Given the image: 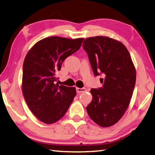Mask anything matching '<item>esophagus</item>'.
I'll return each mask as SVG.
<instances>
[{
  "mask_svg": "<svg viewBox=\"0 0 155 155\" xmlns=\"http://www.w3.org/2000/svg\"><path fill=\"white\" fill-rule=\"evenodd\" d=\"M76 90H77V92L78 93H84V92L86 91V88H76Z\"/></svg>",
  "mask_w": 155,
  "mask_h": 155,
  "instance_id": "1",
  "label": "esophagus"
}]
</instances>
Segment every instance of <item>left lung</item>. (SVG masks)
<instances>
[{"label":"left lung","mask_w":155,"mask_h":155,"mask_svg":"<svg viewBox=\"0 0 155 155\" xmlns=\"http://www.w3.org/2000/svg\"><path fill=\"white\" fill-rule=\"evenodd\" d=\"M83 47L88 54L94 76L103 75V87L91 88L93 100L87 107L88 116L102 127L117 123L127 109L136 83V71L129 52L122 42L107 37L86 38Z\"/></svg>","instance_id":"obj_1"}]
</instances>
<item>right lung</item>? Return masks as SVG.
<instances>
[{
	"mask_svg": "<svg viewBox=\"0 0 155 155\" xmlns=\"http://www.w3.org/2000/svg\"><path fill=\"white\" fill-rule=\"evenodd\" d=\"M83 38L51 37L28 52L22 67V88L28 108L38 120L52 124L67 113L77 94L75 87L56 84L61 64L81 47Z\"/></svg>",
	"mask_w": 155,
	"mask_h": 155,
	"instance_id": "obj_1",
	"label": "right lung"
}]
</instances>
